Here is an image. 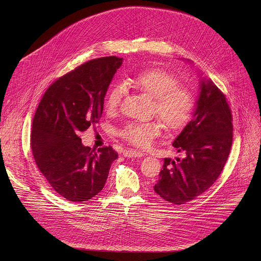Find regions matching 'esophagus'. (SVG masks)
Segmentation results:
<instances>
[{
    "mask_svg": "<svg viewBox=\"0 0 261 261\" xmlns=\"http://www.w3.org/2000/svg\"><path fill=\"white\" fill-rule=\"evenodd\" d=\"M123 155L125 157L131 158V157H142L144 154L141 153L140 151H136V150H132V148H130V150H125L123 152Z\"/></svg>",
    "mask_w": 261,
    "mask_h": 261,
    "instance_id": "34e87169",
    "label": "esophagus"
}]
</instances>
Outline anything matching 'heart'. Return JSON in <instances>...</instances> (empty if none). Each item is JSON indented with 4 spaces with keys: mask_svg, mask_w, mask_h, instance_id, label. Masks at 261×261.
Listing matches in <instances>:
<instances>
[{
    "mask_svg": "<svg viewBox=\"0 0 261 261\" xmlns=\"http://www.w3.org/2000/svg\"><path fill=\"white\" fill-rule=\"evenodd\" d=\"M129 82L154 98V110L169 129H180L189 122L194 108L193 95L187 88L177 86L178 81L172 73L151 68L134 74ZM122 93L121 86L109 91L105 102L109 110H115L119 106ZM162 130L163 124L159 120L130 123L121 131V136L133 145L147 147Z\"/></svg>",
    "mask_w": 261,
    "mask_h": 261,
    "instance_id": "1",
    "label": "heart"
}]
</instances>
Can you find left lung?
<instances>
[{
  "mask_svg": "<svg viewBox=\"0 0 261 261\" xmlns=\"http://www.w3.org/2000/svg\"><path fill=\"white\" fill-rule=\"evenodd\" d=\"M187 62L192 63L190 60ZM199 93L191 121L172 145L185 158H164L154 190L166 201L184 204L205 192L224 167L232 144V118L225 96L199 73Z\"/></svg>",
  "mask_w": 261,
  "mask_h": 261,
  "instance_id": "obj_1",
  "label": "left lung"
}]
</instances>
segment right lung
I'll list each match as a JSON object with an SVG mask.
<instances>
[{"label":"right lung","mask_w":261,"mask_h":261,"mask_svg":"<svg viewBox=\"0 0 261 261\" xmlns=\"http://www.w3.org/2000/svg\"><path fill=\"white\" fill-rule=\"evenodd\" d=\"M123 59L85 63L56 81L35 113L31 146L41 173L67 200L87 201L104 187L118 153L111 146L92 150L80 132L99 122L104 98Z\"/></svg>","instance_id":"right-lung-1"}]
</instances>
